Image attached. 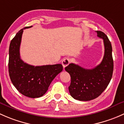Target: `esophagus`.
Here are the masks:
<instances>
[{
	"label": "esophagus",
	"mask_w": 124,
	"mask_h": 124,
	"mask_svg": "<svg viewBox=\"0 0 124 124\" xmlns=\"http://www.w3.org/2000/svg\"><path fill=\"white\" fill-rule=\"evenodd\" d=\"M70 63V59L69 58H64L62 61V65L63 68H65L66 66H68Z\"/></svg>",
	"instance_id": "obj_1"
}]
</instances>
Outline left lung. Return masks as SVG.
<instances>
[{"mask_svg": "<svg viewBox=\"0 0 124 124\" xmlns=\"http://www.w3.org/2000/svg\"><path fill=\"white\" fill-rule=\"evenodd\" d=\"M97 36L103 39L104 55L100 64L92 69H86L71 63L65 70L70 75L69 90L73 99L89 101L101 95L109 85L113 71L112 48L108 36L101 31H96Z\"/></svg>", "mask_w": 124, "mask_h": 124, "instance_id": "obj_1", "label": "left lung"}]
</instances>
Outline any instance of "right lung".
<instances>
[{"mask_svg":"<svg viewBox=\"0 0 124 124\" xmlns=\"http://www.w3.org/2000/svg\"><path fill=\"white\" fill-rule=\"evenodd\" d=\"M20 30L11 41L9 49V74L11 82L21 94L30 98L43 96L54 79L62 70L61 64L34 66L20 58V47L23 30Z\"/></svg>","mask_w":124,"mask_h":124,"instance_id":"1","label":"right lung"}]
</instances>
